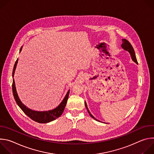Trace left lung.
<instances>
[{
    "label": "left lung",
    "instance_id": "obj_1",
    "mask_svg": "<svg viewBox=\"0 0 154 154\" xmlns=\"http://www.w3.org/2000/svg\"><path fill=\"white\" fill-rule=\"evenodd\" d=\"M122 45H121L122 48L124 50L128 51V52L130 53V55H131V59H132V60H133L134 62H135L136 63H138V61H137V58H136V55H135V51H134V49L132 46L131 45V44H130L127 39H122ZM85 104L86 108L87 110H88V112L89 113V114H90V115L91 116V117L93 118V119H94L95 120H96V121H99V120L96 119L90 113L88 108V106H87V105H86V102H85Z\"/></svg>",
    "mask_w": 154,
    "mask_h": 154
}]
</instances>
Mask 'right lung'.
<instances>
[{
    "label": "right lung",
    "mask_w": 154,
    "mask_h": 154,
    "mask_svg": "<svg viewBox=\"0 0 154 154\" xmlns=\"http://www.w3.org/2000/svg\"><path fill=\"white\" fill-rule=\"evenodd\" d=\"M22 50V47L20 49V52ZM18 59L15 62V64L14 65V68L13 70V77H14V71L16 68V65L17 63ZM12 90H13V94L14 98L16 102V103L18 105V106L20 108V109L24 112V113L28 116L30 118H31L32 120L34 121H36L39 123H48L49 122H51L57 118H59L61 114L63 113L64 109L65 108L68 99L69 97V94L70 90H69L62 100V102L60 103V104L56 107L55 108L52 109V110H49V111H45V112H37V111H34L32 110L31 109H29L27 108L26 106H25L23 103L21 102L20 100L19 99L17 93L16 92V86H15V83L14 79L13 80V84H12Z\"/></svg>",
    "instance_id": "right-lung-1"
}]
</instances>
